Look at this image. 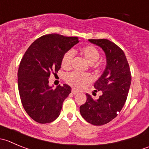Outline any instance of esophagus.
Listing matches in <instances>:
<instances>
[{"label": "esophagus", "mask_w": 149, "mask_h": 149, "mask_svg": "<svg viewBox=\"0 0 149 149\" xmlns=\"http://www.w3.org/2000/svg\"><path fill=\"white\" fill-rule=\"evenodd\" d=\"M71 92H72V94H78V93H79V91H78L76 89H75V88H72Z\"/></svg>", "instance_id": "esophagus-1"}]
</instances>
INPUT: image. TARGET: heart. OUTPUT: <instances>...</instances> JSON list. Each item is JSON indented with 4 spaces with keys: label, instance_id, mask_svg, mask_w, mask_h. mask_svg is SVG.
Masks as SVG:
<instances>
[{
    "label": "heart",
    "instance_id": "obj_1",
    "mask_svg": "<svg viewBox=\"0 0 149 149\" xmlns=\"http://www.w3.org/2000/svg\"><path fill=\"white\" fill-rule=\"evenodd\" d=\"M81 53L85 59L96 69L100 68V64L97 61L100 58V54L98 49L92 45L84 46L81 49ZM73 59V53L72 51H68L63 56L61 61V65L65 70H68L71 68ZM65 81L68 84L72 87L81 89L91 81V78L88 74H82L77 72H72L66 76Z\"/></svg>",
    "mask_w": 149,
    "mask_h": 149
}]
</instances>
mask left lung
I'll return each instance as SVG.
<instances>
[{
  "label": "left lung",
  "instance_id": "obj_1",
  "mask_svg": "<svg viewBox=\"0 0 149 149\" xmlns=\"http://www.w3.org/2000/svg\"><path fill=\"white\" fill-rule=\"evenodd\" d=\"M105 52L107 65L101 77L94 84L95 92L102 91L98 100L89 94L80 106L84 119L94 125H102L115 118L123 109L131 84V73L127 58L121 48L106 39L88 40Z\"/></svg>",
  "mask_w": 149,
  "mask_h": 149
}]
</instances>
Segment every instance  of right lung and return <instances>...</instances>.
I'll use <instances>...</instances> for the list:
<instances>
[{"instance_id":"obj_1","label":"right lung","mask_w":149,"mask_h":149,"mask_svg":"<svg viewBox=\"0 0 149 149\" xmlns=\"http://www.w3.org/2000/svg\"><path fill=\"white\" fill-rule=\"evenodd\" d=\"M79 42L76 37L46 34L36 40L24 55L18 70V87L22 105L34 121L49 123L60 115L71 88L63 84L53 89L48 79L51 73H58L64 54Z\"/></svg>"}]
</instances>
